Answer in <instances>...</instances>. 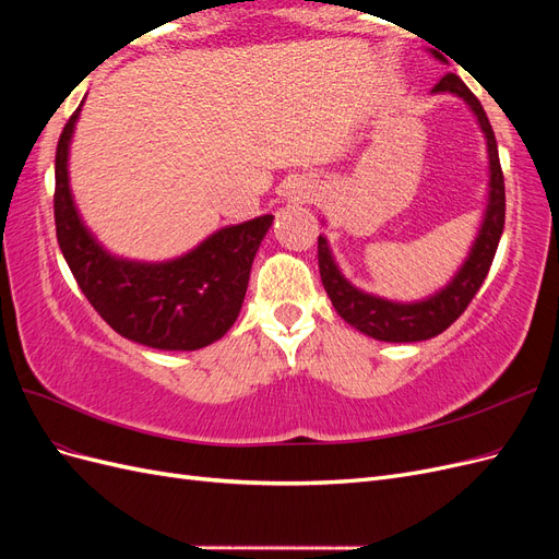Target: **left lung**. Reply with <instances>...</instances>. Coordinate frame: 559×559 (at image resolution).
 <instances>
[{
    "label": "left lung",
    "mask_w": 559,
    "mask_h": 559,
    "mask_svg": "<svg viewBox=\"0 0 559 559\" xmlns=\"http://www.w3.org/2000/svg\"><path fill=\"white\" fill-rule=\"evenodd\" d=\"M431 53L438 56L436 50ZM431 93H454L462 97L464 103L476 114L480 130L485 132L487 140V156H489V198H487V210L483 216V226L478 230V238L473 242L468 259L460 267L445 289L436 292L433 296L417 300V302H396L386 300L380 296H370L359 292L357 286H352L341 270H337L331 249L326 245V238L319 235V275L321 284L333 302L335 312L341 314L347 324L359 329L361 333L376 337V341L384 343H417V341H429V337L443 333L450 324H454L460 314L468 308L473 296L478 294L480 284L485 282L489 265L495 261V253L503 233V218H506V191H503V173L499 163V151L492 126L487 121V114L478 97L473 95L466 83L456 74H445L441 81L436 83Z\"/></svg>",
    "instance_id": "obj_1"
}]
</instances>
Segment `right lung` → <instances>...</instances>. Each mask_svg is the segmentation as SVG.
<instances>
[{"label":"right lung","instance_id":"obj_1","mask_svg":"<svg viewBox=\"0 0 559 559\" xmlns=\"http://www.w3.org/2000/svg\"><path fill=\"white\" fill-rule=\"evenodd\" d=\"M81 107L56 151V233L83 296L107 324L156 349L191 352L224 337L240 314L249 273L273 214L228 226L193 251L165 263L116 259L83 226L70 191V142Z\"/></svg>","mask_w":559,"mask_h":559}]
</instances>
